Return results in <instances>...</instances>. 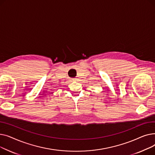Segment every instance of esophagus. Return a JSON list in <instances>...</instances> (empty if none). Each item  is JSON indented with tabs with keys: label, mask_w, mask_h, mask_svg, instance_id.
Masks as SVG:
<instances>
[{
	"label": "esophagus",
	"mask_w": 155,
	"mask_h": 155,
	"mask_svg": "<svg viewBox=\"0 0 155 155\" xmlns=\"http://www.w3.org/2000/svg\"><path fill=\"white\" fill-rule=\"evenodd\" d=\"M72 81H73V82H75V81H76V80H75V78H74V79L72 80Z\"/></svg>",
	"instance_id": "34e87169"
}]
</instances>
